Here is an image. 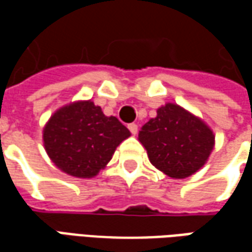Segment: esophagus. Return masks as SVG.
<instances>
[{
    "label": "esophagus",
    "instance_id": "34e87169",
    "mask_svg": "<svg viewBox=\"0 0 252 252\" xmlns=\"http://www.w3.org/2000/svg\"><path fill=\"white\" fill-rule=\"evenodd\" d=\"M128 129L131 131L132 135H136L137 129H139V128H137V124H135V123H132V124H128Z\"/></svg>",
    "mask_w": 252,
    "mask_h": 252
}]
</instances>
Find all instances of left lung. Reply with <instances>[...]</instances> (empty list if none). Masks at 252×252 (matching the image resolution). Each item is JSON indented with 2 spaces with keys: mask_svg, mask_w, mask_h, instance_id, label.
I'll list each match as a JSON object with an SVG mask.
<instances>
[{
  "mask_svg": "<svg viewBox=\"0 0 252 252\" xmlns=\"http://www.w3.org/2000/svg\"><path fill=\"white\" fill-rule=\"evenodd\" d=\"M139 140L147 150L150 162L171 178L194 174L215 146L211 128L175 104L159 108L157 117L142 126Z\"/></svg>",
  "mask_w": 252,
  "mask_h": 252,
  "instance_id": "8db88e82",
  "label": "left lung"
}]
</instances>
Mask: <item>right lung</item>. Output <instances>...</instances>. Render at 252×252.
<instances>
[{
    "mask_svg": "<svg viewBox=\"0 0 252 252\" xmlns=\"http://www.w3.org/2000/svg\"><path fill=\"white\" fill-rule=\"evenodd\" d=\"M131 133L92 101H81L54 113L43 131L48 157L58 169L78 178H92L112 159Z\"/></svg>",
    "mask_w": 252,
    "mask_h": 252,
    "instance_id": "add662e5",
    "label": "right lung"
}]
</instances>
